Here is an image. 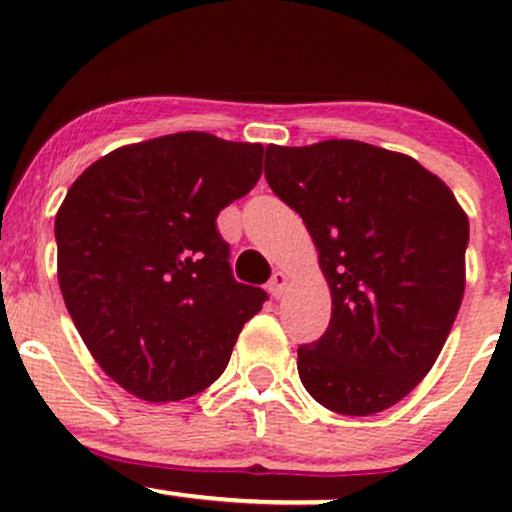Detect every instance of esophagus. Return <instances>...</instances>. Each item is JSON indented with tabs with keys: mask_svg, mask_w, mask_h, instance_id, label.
Returning <instances> with one entry per match:
<instances>
[{
	"mask_svg": "<svg viewBox=\"0 0 512 512\" xmlns=\"http://www.w3.org/2000/svg\"><path fill=\"white\" fill-rule=\"evenodd\" d=\"M286 284H289V276H286L284 272H274L272 279H269V293H272L274 298H281L284 296L286 291Z\"/></svg>",
	"mask_w": 512,
	"mask_h": 512,
	"instance_id": "1",
	"label": "esophagus"
}]
</instances>
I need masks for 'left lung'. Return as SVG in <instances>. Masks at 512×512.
<instances>
[{
	"label": "left lung",
	"instance_id": "1",
	"mask_svg": "<svg viewBox=\"0 0 512 512\" xmlns=\"http://www.w3.org/2000/svg\"><path fill=\"white\" fill-rule=\"evenodd\" d=\"M264 178L301 214L332 291L330 327L298 346V375L346 416L390 409L424 380L464 293L469 221L411 156L330 139L267 146Z\"/></svg>",
	"mask_w": 512,
	"mask_h": 512
}]
</instances>
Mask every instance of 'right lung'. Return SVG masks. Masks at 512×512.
I'll return each instance as SVG.
<instances>
[{
    "instance_id": "obj_1",
    "label": "right lung",
    "mask_w": 512,
    "mask_h": 512,
    "mask_svg": "<svg viewBox=\"0 0 512 512\" xmlns=\"http://www.w3.org/2000/svg\"><path fill=\"white\" fill-rule=\"evenodd\" d=\"M260 144L180 132L129 144L76 178L55 219L76 330L129 395L178 402L226 370L267 293L233 279L216 231L262 175Z\"/></svg>"
}]
</instances>
